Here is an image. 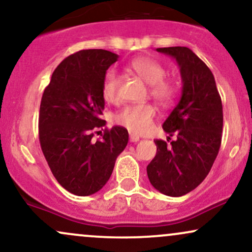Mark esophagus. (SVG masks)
Wrapping results in <instances>:
<instances>
[{"instance_id":"1","label":"esophagus","mask_w":252,"mask_h":252,"mask_svg":"<svg viewBox=\"0 0 252 252\" xmlns=\"http://www.w3.org/2000/svg\"><path fill=\"white\" fill-rule=\"evenodd\" d=\"M129 138H130V142H137V141H139V136L135 135V134H130Z\"/></svg>"}]
</instances>
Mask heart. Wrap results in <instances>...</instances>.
I'll return each instance as SVG.
<instances>
[{
  "label": "heart",
  "mask_w": 252,
  "mask_h": 252,
  "mask_svg": "<svg viewBox=\"0 0 252 252\" xmlns=\"http://www.w3.org/2000/svg\"><path fill=\"white\" fill-rule=\"evenodd\" d=\"M129 69L149 84L150 95L163 105H168L174 101L177 88L170 80H166L165 68L150 57H138L129 64ZM121 80L114 69L105 72L102 81V97L105 102L115 103L118 101ZM156 108L149 103L126 105L118 110L114 116V122L126 128L135 134H144L151 128Z\"/></svg>",
  "instance_id": "obj_1"
}]
</instances>
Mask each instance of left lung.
Here are the masks:
<instances>
[{
    "mask_svg": "<svg viewBox=\"0 0 252 252\" xmlns=\"http://www.w3.org/2000/svg\"><path fill=\"white\" fill-rule=\"evenodd\" d=\"M180 66L182 96L163 129L176 139H156V156L147 166L150 183L166 196L180 197L202 183L222 142L223 107L208 65L187 47L157 48Z\"/></svg>",
    "mask_w": 252,
    "mask_h": 252,
    "instance_id": "8db88e82",
    "label": "left lung"
}]
</instances>
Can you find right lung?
Segmentation results:
<instances>
[{
  "instance_id": "1",
  "label": "right lung",
  "mask_w": 252,
  "mask_h": 252,
  "mask_svg": "<svg viewBox=\"0 0 252 252\" xmlns=\"http://www.w3.org/2000/svg\"><path fill=\"white\" fill-rule=\"evenodd\" d=\"M118 55L103 49L81 50L57 65L42 95L38 115L41 149L57 182L76 196L101 190L117 156L128 144V130L107 129L102 81ZM102 137L93 139L96 129Z\"/></svg>"
}]
</instances>
